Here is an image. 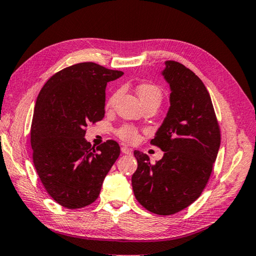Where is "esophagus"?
I'll use <instances>...</instances> for the list:
<instances>
[{"label":"esophagus","mask_w":256,"mask_h":256,"mask_svg":"<svg viewBox=\"0 0 256 256\" xmlns=\"http://www.w3.org/2000/svg\"><path fill=\"white\" fill-rule=\"evenodd\" d=\"M120 151H122L123 154H128V156L132 154V150L130 148H128L126 146H123L122 148H120Z\"/></svg>","instance_id":"1"}]
</instances>
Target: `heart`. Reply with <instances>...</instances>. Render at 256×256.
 <instances>
[{
  "label": "heart",
  "mask_w": 256,
  "mask_h": 256,
  "mask_svg": "<svg viewBox=\"0 0 256 256\" xmlns=\"http://www.w3.org/2000/svg\"><path fill=\"white\" fill-rule=\"evenodd\" d=\"M138 95L140 97V100H142V103L146 105L150 102H159L162 98V90L161 88L154 85V84H141L140 86L138 87ZM116 97H118V94H113L110 97V100H108V108H112L114 105ZM118 136L122 138V140L126 141V142H134L138 136V132L136 128L131 126V125H123L118 130Z\"/></svg>",
  "instance_id": "obj_1"
}]
</instances>
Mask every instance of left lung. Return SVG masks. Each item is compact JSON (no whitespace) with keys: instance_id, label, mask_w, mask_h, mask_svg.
Returning a JSON list of instances; mask_svg holds the SVG:
<instances>
[{"instance_id":"left-lung-1","label":"left lung","mask_w":256,"mask_h":256,"mask_svg":"<svg viewBox=\"0 0 256 256\" xmlns=\"http://www.w3.org/2000/svg\"><path fill=\"white\" fill-rule=\"evenodd\" d=\"M164 64L170 108L150 142L164 154L151 164L146 153L134 151L138 169L132 187L146 210L168 216L192 205L205 189L220 150V128L200 78L182 64Z\"/></svg>"}]
</instances>
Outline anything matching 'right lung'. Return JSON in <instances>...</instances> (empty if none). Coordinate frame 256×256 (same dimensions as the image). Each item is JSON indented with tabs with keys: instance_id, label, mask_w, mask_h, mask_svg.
<instances>
[{
	"instance_id": "add662e5",
	"label": "right lung",
	"mask_w": 256,
	"mask_h": 256,
	"mask_svg": "<svg viewBox=\"0 0 256 256\" xmlns=\"http://www.w3.org/2000/svg\"><path fill=\"white\" fill-rule=\"evenodd\" d=\"M123 72L95 62L72 64L44 84L31 125L32 159L44 189L69 209L94 202L120 156L114 140L96 148L84 138L90 123L105 114V88Z\"/></svg>"
}]
</instances>
